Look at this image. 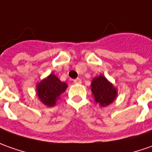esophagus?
Here are the masks:
<instances>
[{"label":"esophagus","instance_id":"esophagus-1","mask_svg":"<svg viewBox=\"0 0 152 152\" xmlns=\"http://www.w3.org/2000/svg\"><path fill=\"white\" fill-rule=\"evenodd\" d=\"M73 81H74V83H76V84H80V83H81V80H80V78H76V79H75Z\"/></svg>","mask_w":152,"mask_h":152}]
</instances>
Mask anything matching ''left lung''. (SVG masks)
<instances>
[{
	"instance_id": "1",
	"label": "left lung",
	"mask_w": 152,
	"mask_h": 152,
	"mask_svg": "<svg viewBox=\"0 0 152 152\" xmlns=\"http://www.w3.org/2000/svg\"><path fill=\"white\" fill-rule=\"evenodd\" d=\"M91 86L95 101L102 106L110 105L116 97V90L106 80L105 76H99L95 77Z\"/></svg>"
}]
</instances>
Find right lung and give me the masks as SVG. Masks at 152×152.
<instances>
[{
  "label": "right lung",
  "mask_w": 152,
  "mask_h": 152,
  "mask_svg": "<svg viewBox=\"0 0 152 152\" xmlns=\"http://www.w3.org/2000/svg\"><path fill=\"white\" fill-rule=\"evenodd\" d=\"M67 87V84L59 80L54 74L41 80L37 86V94L41 102L48 106H53L56 102Z\"/></svg>",
  "instance_id": "add662e5"
}]
</instances>
